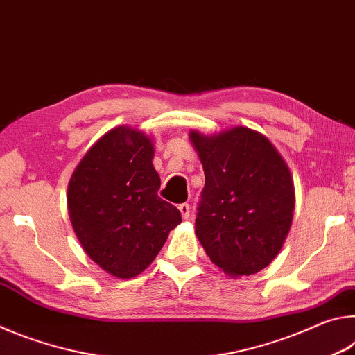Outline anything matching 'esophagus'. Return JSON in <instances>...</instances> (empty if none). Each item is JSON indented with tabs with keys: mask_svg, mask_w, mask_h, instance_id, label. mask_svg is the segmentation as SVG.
Wrapping results in <instances>:
<instances>
[{
	"mask_svg": "<svg viewBox=\"0 0 355 355\" xmlns=\"http://www.w3.org/2000/svg\"><path fill=\"white\" fill-rule=\"evenodd\" d=\"M178 209H180V213H182L183 219H188L189 216H191V207H189V203H182V205L178 207Z\"/></svg>",
	"mask_w": 355,
	"mask_h": 355,
	"instance_id": "obj_1",
	"label": "esophagus"
}]
</instances>
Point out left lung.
<instances>
[{"label": "left lung", "mask_w": 355, "mask_h": 355, "mask_svg": "<svg viewBox=\"0 0 355 355\" xmlns=\"http://www.w3.org/2000/svg\"><path fill=\"white\" fill-rule=\"evenodd\" d=\"M205 186L196 235L228 275H252L271 263L290 232L294 186L290 169L268 137L236 127L205 136L191 131Z\"/></svg>", "instance_id": "left-lung-1"}]
</instances>
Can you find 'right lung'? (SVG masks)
Returning a JSON list of instances; mask_svg holds the SVG:
<instances>
[{
	"instance_id": "add662e5",
	"label": "right lung",
	"mask_w": 355,
	"mask_h": 355,
	"mask_svg": "<svg viewBox=\"0 0 355 355\" xmlns=\"http://www.w3.org/2000/svg\"><path fill=\"white\" fill-rule=\"evenodd\" d=\"M153 144L117 127L78 164L69 183V214L86 254L114 277L131 279L155 260L182 213L158 196Z\"/></svg>"
}]
</instances>
